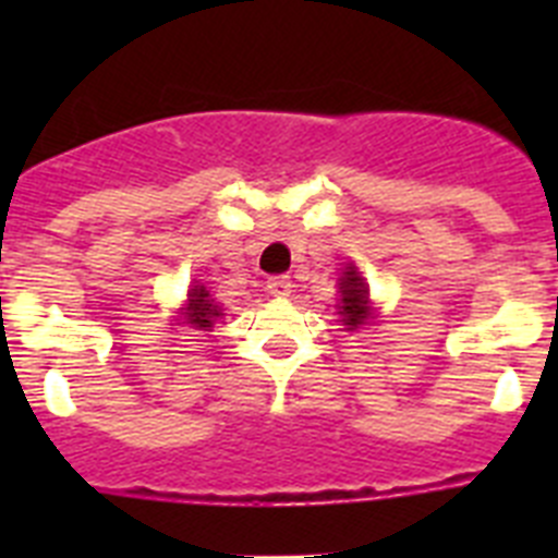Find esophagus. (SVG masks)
Returning a JSON list of instances; mask_svg holds the SVG:
<instances>
[{
  "instance_id": "esophagus-1",
  "label": "esophagus",
  "mask_w": 558,
  "mask_h": 558,
  "mask_svg": "<svg viewBox=\"0 0 558 558\" xmlns=\"http://www.w3.org/2000/svg\"><path fill=\"white\" fill-rule=\"evenodd\" d=\"M290 290H293L290 276H274V279H268V293L276 295V299H284V295H290Z\"/></svg>"
}]
</instances>
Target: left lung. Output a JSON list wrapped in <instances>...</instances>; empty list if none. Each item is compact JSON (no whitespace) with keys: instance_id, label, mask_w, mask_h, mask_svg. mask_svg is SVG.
Here are the masks:
<instances>
[{"instance_id":"left-lung-1","label":"left lung","mask_w":558,"mask_h":558,"mask_svg":"<svg viewBox=\"0 0 558 558\" xmlns=\"http://www.w3.org/2000/svg\"><path fill=\"white\" fill-rule=\"evenodd\" d=\"M340 284V302L338 310L343 315V327L352 332V329H360L363 324H368L372 318V299H368V288H366V279L357 274L354 265H349L343 270V276L338 279Z\"/></svg>"}]
</instances>
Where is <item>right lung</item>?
<instances>
[{
    "label": "right lung",
    "mask_w": 558,
    "mask_h": 558,
    "mask_svg": "<svg viewBox=\"0 0 558 558\" xmlns=\"http://www.w3.org/2000/svg\"><path fill=\"white\" fill-rule=\"evenodd\" d=\"M220 315H223V307H220L215 299L209 295V290L204 288V282H195L186 293V307H184V322L192 324L195 329H206L215 327Z\"/></svg>",
    "instance_id": "right-lung-1"
}]
</instances>
